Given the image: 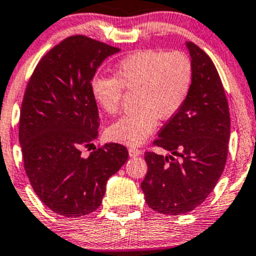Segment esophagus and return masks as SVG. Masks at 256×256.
Wrapping results in <instances>:
<instances>
[{"label":"esophagus","mask_w":256,"mask_h":256,"mask_svg":"<svg viewBox=\"0 0 256 256\" xmlns=\"http://www.w3.org/2000/svg\"><path fill=\"white\" fill-rule=\"evenodd\" d=\"M141 153L142 150L136 148V147H130V148H128V154H130V157H138Z\"/></svg>","instance_id":"esophagus-1"}]
</instances>
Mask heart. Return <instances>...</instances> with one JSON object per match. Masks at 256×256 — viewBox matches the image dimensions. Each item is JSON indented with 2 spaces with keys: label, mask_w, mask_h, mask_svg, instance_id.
Here are the masks:
<instances>
[{
  "label": "heart",
  "mask_w": 256,
  "mask_h": 256,
  "mask_svg": "<svg viewBox=\"0 0 256 256\" xmlns=\"http://www.w3.org/2000/svg\"><path fill=\"white\" fill-rule=\"evenodd\" d=\"M194 82V64L184 51H137L124 58L112 77H96L90 93L106 114L120 108L124 90H137L138 110L124 115L108 128L115 142L140 144L154 131L157 119L168 120L182 109Z\"/></svg>",
  "instance_id": "b5f03b06"
}]
</instances>
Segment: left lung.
<instances>
[{"instance_id":"left-lung-1","label":"left lung","mask_w":256,"mask_h":256,"mask_svg":"<svg viewBox=\"0 0 256 256\" xmlns=\"http://www.w3.org/2000/svg\"><path fill=\"white\" fill-rule=\"evenodd\" d=\"M185 45L194 64L192 90L153 142L169 154L144 153L148 170L141 182L147 205L173 216L200 206L216 186L230 134V109L216 67L198 45Z\"/></svg>"}]
</instances>
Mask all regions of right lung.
<instances>
[{"instance_id":"obj_1","label":"right lung","mask_w":256,"mask_h":256,"mask_svg":"<svg viewBox=\"0 0 256 256\" xmlns=\"http://www.w3.org/2000/svg\"><path fill=\"white\" fill-rule=\"evenodd\" d=\"M119 51L84 36L67 38L39 61L24 93V169L42 204L67 218L96 211L109 178L128 160V150L119 144H106L88 157L80 152L98 138L90 83L103 61Z\"/></svg>"}]
</instances>
